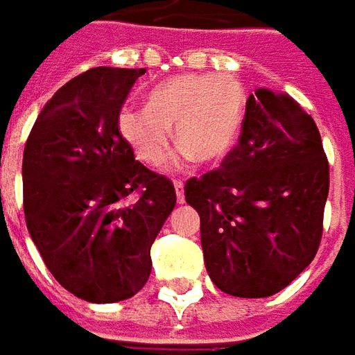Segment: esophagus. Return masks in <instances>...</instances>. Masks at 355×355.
I'll use <instances>...</instances> for the list:
<instances>
[{
    "mask_svg": "<svg viewBox=\"0 0 355 355\" xmlns=\"http://www.w3.org/2000/svg\"><path fill=\"white\" fill-rule=\"evenodd\" d=\"M175 192H177V201L178 203H184V184L182 182H175Z\"/></svg>",
    "mask_w": 355,
    "mask_h": 355,
    "instance_id": "1",
    "label": "esophagus"
}]
</instances>
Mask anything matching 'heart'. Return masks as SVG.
I'll use <instances>...</instances> for the list:
<instances>
[{
  "instance_id": "obj_1",
  "label": "heart",
  "mask_w": 355,
  "mask_h": 355,
  "mask_svg": "<svg viewBox=\"0 0 355 355\" xmlns=\"http://www.w3.org/2000/svg\"><path fill=\"white\" fill-rule=\"evenodd\" d=\"M245 91L236 78L182 73L155 85L148 106L125 108L117 117L121 139L140 162L162 167L175 140L182 162L205 167L223 163L238 142Z\"/></svg>"
}]
</instances>
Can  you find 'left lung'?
Here are the masks:
<instances>
[{
    "mask_svg": "<svg viewBox=\"0 0 355 355\" xmlns=\"http://www.w3.org/2000/svg\"><path fill=\"white\" fill-rule=\"evenodd\" d=\"M184 190L213 283L232 297H272L320 247L329 193L320 131L289 94L259 87L247 98L238 146Z\"/></svg>",
    "mask_w": 355,
    "mask_h": 355,
    "instance_id": "left-lung-1",
    "label": "left lung"
}]
</instances>
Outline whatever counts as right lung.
<instances>
[{
    "instance_id": "1",
    "label": "right lung",
    "mask_w": 355,
    "mask_h": 355,
    "mask_svg": "<svg viewBox=\"0 0 355 355\" xmlns=\"http://www.w3.org/2000/svg\"><path fill=\"white\" fill-rule=\"evenodd\" d=\"M144 68L98 66L53 94L22 157L24 215L45 266L94 304L137 295L152 272L150 247L175 209L169 178L135 162L117 129ZM139 200L127 206V195Z\"/></svg>"
}]
</instances>
